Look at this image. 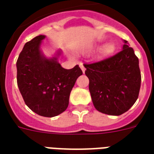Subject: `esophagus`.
I'll list each match as a JSON object with an SVG mask.
<instances>
[{"instance_id": "34e87169", "label": "esophagus", "mask_w": 154, "mask_h": 154, "mask_svg": "<svg viewBox=\"0 0 154 154\" xmlns=\"http://www.w3.org/2000/svg\"><path fill=\"white\" fill-rule=\"evenodd\" d=\"M79 66H80V68H81L83 73H85V69H85V66H84L83 64H79Z\"/></svg>"}]
</instances>
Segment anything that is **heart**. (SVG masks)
<instances>
[{
    "label": "heart",
    "instance_id": "obj_1",
    "mask_svg": "<svg viewBox=\"0 0 154 154\" xmlns=\"http://www.w3.org/2000/svg\"><path fill=\"white\" fill-rule=\"evenodd\" d=\"M114 50V46L112 43H106L103 45V47L100 49V55H107L111 53Z\"/></svg>",
    "mask_w": 154,
    "mask_h": 154
}]
</instances>
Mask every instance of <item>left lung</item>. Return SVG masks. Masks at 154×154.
Masks as SVG:
<instances>
[{
  "label": "left lung",
  "instance_id": "8db88e82",
  "mask_svg": "<svg viewBox=\"0 0 154 154\" xmlns=\"http://www.w3.org/2000/svg\"><path fill=\"white\" fill-rule=\"evenodd\" d=\"M125 44L118 53L94 63L85 64V75L95 108L104 114L120 116L139 97L141 75L133 48Z\"/></svg>",
  "mask_w": 154,
  "mask_h": 154
}]
</instances>
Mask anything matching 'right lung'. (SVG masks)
Returning <instances> with one entry per match:
<instances>
[{
	"label": "right lung",
	"mask_w": 154,
	"mask_h": 154,
	"mask_svg": "<svg viewBox=\"0 0 154 154\" xmlns=\"http://www.w3.org/2000/svg\"><path fill=\"white\" fill-rule=\"evenodd\" d=\"M44 38V35L37 36L24 45L16 62L17 85L32 112L53 117L66 110L70 92L83 72L78 65L66 69L58 63L57 57L46 58L40 51Z\"/></svg>",
	"instance_id": "1"
}]
</instances>
